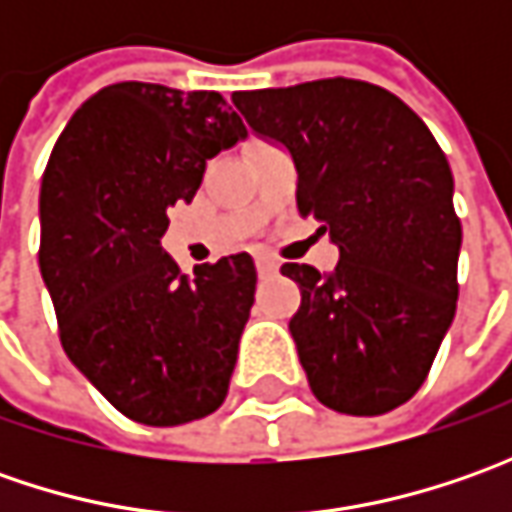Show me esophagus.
I'll use <instances>...</instances> for the list:
<instances>
[{"mask_svg":"<svg viewBox=\"0 0 512 512\" xmlns=\"http://www.w3.org/2000/svg\"><path fill=\"white\" fill-rule=\"evenodd\" d=\"M256 267H259V273H262V276H273V273L279 270V262H276V259H270V256H259V259H256Z\"/></svg>","mask_w":512,"mask_h":512,"instance_id":"esophagus-1","label":"esophagus"}]
</instances>
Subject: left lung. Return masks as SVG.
<instances>
[{
  "mask_svg": "<svg viewBox=\"0 0 512 512\" xmlns=\"http://www.w3.org/2000/svg\"><path fill=\"white\" fill-rule=\"evenodd\" d=\"M233 105L290 150L299 213L339 245L330 273L282 265L302 290L290 333L313 396L350 416L410 402L459 299L462 222L444 150L399 96L362 79L239 90Z\"/></svg>",
  "mask_w": 512,
  "mask_h": 512,
  "instance_id": "1",
  "label": "left lung"
}]
</instances>
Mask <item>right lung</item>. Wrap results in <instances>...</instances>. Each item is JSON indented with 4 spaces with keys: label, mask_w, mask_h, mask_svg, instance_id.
<instances>
[{
    "label": "right lung",
    "mask_w": 512,
    "mask_h": 512,
    "mask_svg": "<svg viewBox=\"0 0 512 512\" xmlns=\"http://www.w3.org/2000/svg\"><path fill=\"white\" fill-rule=\"evenodd\" d=\"M216 90L119 82L56 139L39 193V270L68 359L122 416L150 427L219 410L256 267L222 256L185 276L165 253L168 207L190 202L207 159L245 139Z\"/></svg>",
    "instance_id": "add662e5"
}]
</instances>
